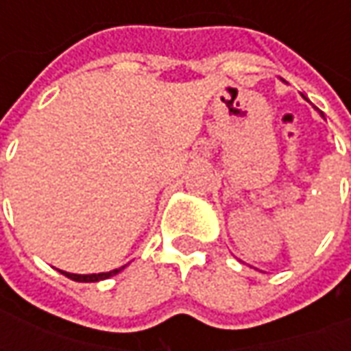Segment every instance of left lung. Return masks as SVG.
Listing matches in <instances>:
<instances>
[{
  "instance_id": "8db88e82",
  "label": "left lung",
  "mask_w": 351,
  "mask_h": 351,
  "mask_svg": "<svg viewBox=\"0 0 351 351\" xmlns=\"http://www.w3.org/2000/svg\"><path fill=\"white\" fill-rule=\"evenodd\" d=\"M301 95H302V93H301ZM302 97H304V95H302ZM304 99H306V97H304ZM319 114H322V112H319ZM322 116H324V114H322Z\"/></svg>"
}]
</instances>
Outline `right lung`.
<instances>
[{
	"mask_svg": "<svg viewBox=\"0 0 351 351\" xmlns=\"http://www.w3.org/2000/svg\"><path fill=\"white\" fill-rule=\"evenodd\" d=\"M125 269V265L123 267H120V269H112V271L108 272H97V274H75V272H65V271H60L64 276H67V278L75 280V282H99V280H107L110 278V276H114V274H118L120 271H123Z\"/></svg>",
	"mask_w": 351,
	"mask_h": 351,
	"instance_id": "1",
	"label": "right lung"
}]
</instances>
